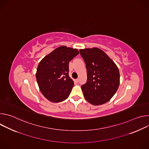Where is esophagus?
<instances>
[{
	"instance_id": "esophagus-1",
	"label": "esophagus",
	"mask_w": 149,
	"mask_h": 149,
	"mask_svg": "<svg viewBox=\"0 0 149 149\" xmlns=\"http://www.w3.org/2000/svg\"><path fill=\"white\" fill-rule=\"evenodd\" d=\"M78 81H79V79H75V81L77 83H78Z\"/></svg>"
}]
</instances>
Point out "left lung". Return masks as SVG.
<instances>
[{
    "instance_id": "left-lung-1",
    "label": "left lung",
    "mask_w": 149,
    "mask_h": 149,
    "mask_svg": "<svg viewBox=\"0 0 149 149\" xmlns=\"http://www.w3.org/2000/svg\"><path fill=\"white\" fill-rule=\"evenodd\" d=\"M85 61L87 81L81 89L86 100L94 105L108 102L120 84V72L114 61L97 48L80 49Z\"/></svg>"
}]
</instances>
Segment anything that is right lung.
Segmentation results:
<instances>
[{
  "mask_svg": "<svg viewBox=\"0 0 149 149\" xmlns=\"http://www.w3.org/2000/svg\"><path fill=\"white\" fill-rule=\"evenodd\" d=\"M77 49L61 46L39 63L36 78L43 95L53 102L67 99L74 86L69 77V62L79 54Z\"/></svg>",
  "mask_w": 149,
  "mask_h": 149,
  "instance_id": "right-lung-1",
  "label": "right lung"
}]
</instances>
